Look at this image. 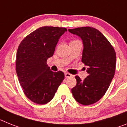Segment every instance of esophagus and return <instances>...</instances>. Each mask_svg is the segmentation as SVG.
Masks as SVG:
<instances>
[{
  "instance_id": "34e87169",
  "label": "esophagus",
  "mask_w": 127,
  "mask_h": 127,
  "mask_svg": "<svg viewBox=\"0 0 127 127\" xmlns=\"http://www.w3.org/2000/svg\"><path fill=\"white\" fill-rule=\"evenodd\" d=\"M64 75H65L66 78H70V77H73V75H72V74H70V73H64Z\"/></svg>"
}]
</instances>
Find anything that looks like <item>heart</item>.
<instances>
[{
	"label": "heart",
	"instance_id": "b5f03b06",
	"mask_svg": "<svg viewBox=\"0 0 127 127\" xmlns=\"http://www.w3.org/2000/svg\"><path fill=\"white\" fill-rule=\"evenodd\" d=\"M73 41H75V40H73V41H72V42H73Z\"/></svg>",
	"mask_w": 127,
	"mask_h": 127
}]
</instances>
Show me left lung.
I'll return each mask as SVG.
<instances>
[{
  "label": "left lung",
  "instance_id": "8db88e82",
  "mask_svg": "<svg viewBox=\"0 0 127 127\" xmlns=\"http://www.w3.org/2000/svg\"><path fill=\"white\" fill-rule=\"evenodd\" d=\"M68 31L83 40L82 62L87 66L88 73L83 81L75 76L77 84L72 88V94L80 104L92 105L105 95L114 76L116 52L106 37L95 28L87 26Z\"/></svg>",
  "mask_w": 127,
  "mask_h": 127
}]
</instances>
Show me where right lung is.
Here are the masks:
<instances>
[{
	"instance_id": "right-lung-1",
	"label": "right lung",
	"mask_w": 127,
	"mask_h": 127,
	"mask_svg": "<svg viewBox=\"0 0 127 127\" xmlns=\"http://www.w3.org/2000/svg\"><path fill=\"white\" fill-rule=\"evenodd\" d=\"M65 28L40 27L22 40L16 57V72L23 92L33 103L44 105L53 99L64 79L61 71L52 72L46 64L53 56Z\"/></svg>"
}]
</instances>
